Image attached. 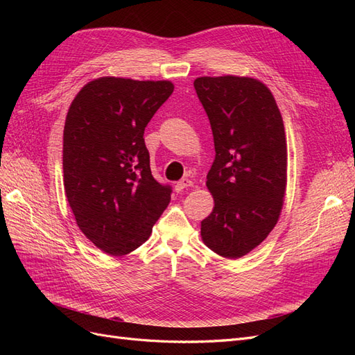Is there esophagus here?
Wrapping results in <instances>:
<instances>
[{"label": "esophagus", "instance_id": "34e87169", "mask_svg": "<svg viewBox=\"0 0 355 355\" xmlns=\"http://www.w3.org/2000/svg\"><path fill=\"white\" fill-rule=\"evenodd\" d=\"M189 187H194V182H192L191 179H182V180H179L178 184H176V189L178 191H184V189H187V188H189Z\"/></svg>", "mask_w": 355, "mask_h": 355}]
</instances>
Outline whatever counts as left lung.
<instances>
[{
	"label": "left lung",
	"instance_id": "left-lung-1",
	"mask_svg": "<svg viewBox=\"0 0 355 355\" xmlns=\"http://www.w3.org/2000/svg\"><path fill=\"white\" fill-rule=\"evenodd\" d=\"M214 141L207 189L214 207L201 239L227 259L250 253L280 218L287 185L284 123L271 90L252 77H198Z\"/></svg>",
	"mask_w": 355,
	"mask_h": 355
}]
</instances>
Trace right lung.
<instances>
[{
    "instance_id": "right-lung-1",
    "label": "right lung",
    "mask_w": 355,
    "mask_h": 355,
    "mask_svg": "<svg viewBox=\"0 0 355 355\" xmlns=\"http://www.w3.org/2000/svg\"><path fill=\"white\" fill-rule=\"evenodd\" d=\"M171 81L101 77L75 96L63 128V185L78 228L98 249L142 245L170 202L151 173L145 127L173 93Z\"/></svg>"
}]
</instances>
